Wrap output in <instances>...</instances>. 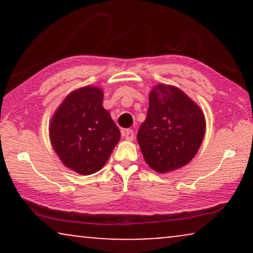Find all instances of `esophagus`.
Listing matches in <instances>:
<instances>
[{"label": "esophagus", "instance_id": "1", "mask_svg": "<svg viewBox=\"0 0 253 253\" xmlns=\"http://www.w3.org/2000/svg\"><path fill=\"white\" fill-rule=\"evenodd\" d=\"M122 134L126 140H133V138H134V132H133V130H131V129L123 130Z\"/></svg>", "mask_w": 253, "mask_h": 253}]
</instances>
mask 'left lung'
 <instances>
[{
	"instance_id": "left-lung-1",
	"label": "left lung",
	"mask_w": 253,
	"mask_h": 253,
	"mask_svg": "<svg viewBox=\"0 0 253 253\" xmlns=\"http://www.w3.org/2000/svg\"><path fill=\"white\" fill-rule=\"evenodd\" d=\"M146 120L137 133L145 161L158 172L188 165L205 136L202 109L175 86L159 84L148 99Z\"/></svg>"
}]
</instances>
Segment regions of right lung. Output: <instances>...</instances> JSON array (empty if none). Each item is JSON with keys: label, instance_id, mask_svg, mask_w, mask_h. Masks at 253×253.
I'll return each instance as SVG.
<instances>
[{"label": "right lung", "instance_id": "right-lung-1", "mask_svg": "<svg viewBox=\"0 0 253 253\" xmlns=\"http://www.w3.org/2000/svg\"><path fill=\"white\" fill-rule=\"evenodd\" d=\"M102 101V89L85 86L71 92L51 117V145L65 167L78 174L99 171L120 140L119 127Z\"/></svg>", "mask_w": 253, "mask_h": 253}]
</instances>
